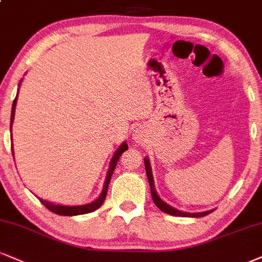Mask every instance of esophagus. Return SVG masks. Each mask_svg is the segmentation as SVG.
<instances>
[{"instance_id":"1","label":"esophagus","mask_w":262,"mask_h":262,"mask_svg":"<svg viewBox=\"0 0 262 262\" xmlns=\"http://www.w3.org/2000/svg\"><path fill=\"white\" fill-rule=\"evenodd\" d=\"M149 132H147V128L145 125H139L134 129L133 132V139L137 141V143L143 144L147 140V137H149Z\"/></svg>"}]
</instances>
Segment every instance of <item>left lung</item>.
<instances>
[{
	"instance_id": "left-lung-1",
	"label": "left lung",
	"mask_w": 262,
	"mask_h": 262,
	"mask_svg": "<svg viewBox=\"0 0 262 262\" xmlns=\"http://www.w3.org/2000/svg\"><path fill=\"white\" fill-rule=\"evenodd\" d=\"M144 162H145V169H146L147 179H149V184H150V189H151V196H152L154 203H155L156 206L159 207V209L161 210L162 212H166V213H168V215H172V216H179V217H204V216L209 215V213L212 212L213 210L204 211V212H195V213L183 212V211H179L177 209H174V207H172L171 205L166 204L165 201H163L161 198L157 195V191L155 189V184H154L152 173H151V166H150L149 159H147V157H145Z\"/></svg>"
}]
</instances>
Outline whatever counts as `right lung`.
Masks as SVG:
<instances>
[{
	"label": "right lung",
	"mask_w": 262,
	"mask_h": 262,
	"mask_svg": "<svg viewBox=\"0 0 262 262\" xmlns=\"http://www.w3.org/2000/svg\"><path fill=\"white\" fill-rule=\"evenodd\" d=\"M20 83H21V80H20ZM20 83H19V85H20ZM17 99H18V94H17V96H15V99L13 101V105H12L11 130H12V124H13V121H14V112H15V105H17ZM125 150H128V145L124 141V143H123L121 146H119L118 149L116 150L115 155H113L111 162H110V167H108V171H107V176H106V179H105V184H103L102 191H101L100 196L97 198L95 201H93V203L86 204V205H79V206H64V205L53 204V203H50V201L40 199V198H39L41 204H42L45 207H47V209L51 211V212H55V213H57V215H61V216L84 215V213H89V212H93V211L97 210L101 206V205H102L103 201H105V198L107 195V189H108V184H110V181H111L112 173H113V171H115L116 165H117L119 157H121V155L123 152H124ZM12 152H13V151H12Z\"/></svg>",
	"instance_id": "right-lung-1"
}]
</instances>
